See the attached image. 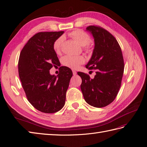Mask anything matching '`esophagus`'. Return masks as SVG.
<instances>
[{"label":"esophagus","instance_id":"obj_1","mask_svg":"<svg viewBox=\"0 0 147 147\" xmlns=\"http://www.w3.org/2000/svg\"><path fill=\"white\" fill-rule=\"evenodd\" d=\"M72 72H73V74H74V75H77V72H76V71H75V70H72Z\"/></svg>","mask_w":147,"mask_h":147}]
</instances>
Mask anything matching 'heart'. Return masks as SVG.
<instances>
[{"label": "heart", "mask_w": 147, "mask_h": 147, "mask_svg": "<svg viewBox=\"0 0 147 147\" xmlns=\"http://www.w3.org/2000/svg\"><path fill=\"white\" fill-rule=\"evenodd\" d=\"M70 36L72 37L76 42L82 47H86L88 44L90 42L91 38L90 35L84 31L81 30H77L73 31L70 34ZM64 37L61 36L57 38L54 43V49L57 53H59L62 45L64 42ZM86 50H88V47ZM84 62V58L82 56H65L62 59V63L65 66L72 69H77L80 65L83 64Z\"/></svg>", "instance_id": "obj_1"}]
</instances>
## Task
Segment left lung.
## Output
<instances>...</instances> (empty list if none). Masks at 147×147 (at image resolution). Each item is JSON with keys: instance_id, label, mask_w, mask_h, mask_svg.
Listing matches in <instances>:
<instances>
[{"instance_id": "obj_1", "label": "left lung", "mask_w": 147, "mask_h": 147, "mask_svg": "<svg viewBox=\"0 0 147 147\" xmlns=\"http://www.w3.org/2000/svg\"><path fill=\"white\" fill-rule=\"evenodd\" d=\"M86 30L92 35L94 47L85 66L95 69L96 75L91 78L83 72L77 74L82 80L80 88L84 100L89 105L101 108L112 103L117 96L124 72L123 57L116 38L107 30L94 26Z\"/></svg>"}]
</instances>
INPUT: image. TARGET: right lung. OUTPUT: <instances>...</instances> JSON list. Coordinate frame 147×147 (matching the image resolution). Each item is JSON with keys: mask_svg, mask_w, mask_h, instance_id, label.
Listing matches in <instances>:
<instances>
[{"mask_svg": "<svg viewBox=\"0 0 147 147\" xmlns=\"http://www.w3.org/2000/svg\"><path fill=\"white\" fill-rule=\"evenodd\" d=\"M64 32H38L20 53L18 72L22 86L31 105L43 113H55L63 109L73 75L72 70L65 66L61 67L57 76L50 73L53 65L60 63L54 43Z\"/></svg>", "mask_w": 147, "mask_h": 147, "instance_id": "1", "label": "right lung"}]
</instances>
